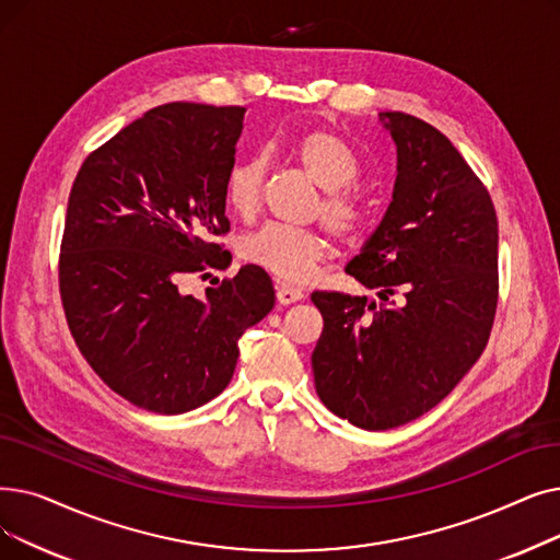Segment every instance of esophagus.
Returning a JSON list of instances; mask_svg holds the SVG:
<instances>
[{"label":"esophagus","mask_w":560,"mask_h":560,"mask_svg":"<svg viewBox=\"0 0 560 560\" xmlns=\"http://www.w3.org/2000/svg\"><path fill=\"white\" fill-rule=\"evenodd\" d=\"M277 300L281 304H295L300 300H304V290L302 288H295V285H277Z\"/></svg>","instance_id":"esophagus-1"}]
</instances>
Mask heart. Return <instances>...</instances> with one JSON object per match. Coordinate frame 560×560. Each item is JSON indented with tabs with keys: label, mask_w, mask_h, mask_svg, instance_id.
Segmentation results:
<instances>
[{
	"label": "heart",
	"mask_w": 560,
	"mask_h": 560,
	"mask_svg": "<svg viewBox=\"0 0 560 560\" xmlns=\"http://www.w3.org/2000/svg\"><path fill=\"white\" fill-rule=\"evenodd\" d=\"M290 153L304 174L325 189L318 214L346 242H354L369 226V208L348 187L359 176V160L352 145L327 128L302 132L290 143ZM265 166L258 158L233 162L224 180L229 208L240 217L258 210ZM240 254L247 262L281 281H306L315 267L329 256V240L315 229H290L267 224L242 240Z\"/></svg>",
	"instance_id": "b5f03b06"
}]
</instances>
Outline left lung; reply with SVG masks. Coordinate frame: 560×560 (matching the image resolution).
<instances>
[{
  "mask_svg": "<svg viewBox=\"0 0 560 560\" xmlns=\"http://www.w3.org/2000/svg\"><path fill=\"white\" fill-rule=\"evenodd\" d=\"M380 120L396 143L394 197L346 272L382 304L311 295L325 320L311 354L315 392L363 430L398 428L442 402L488 346L499 300L488 189L425 120L402 112Z\"/></svg>",
  "mask_w": 560,
  "mask_h": 560,
  "instance_id": "8db88e82",
  "label": "left lung"
}]
</instances>
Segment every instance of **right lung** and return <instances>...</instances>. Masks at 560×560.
<instances>
[{
  "instance_id": "add662e5",
  "label": "right lung",
  "mask_w": 560,
  "mask_h": 560,
  "mask_svg": "<svg viewBox=\"0 0 560 560\" xmlns=\"http://www.w3.org/2000/svg\"><path fill=\"white\" fill-rule=\"evenodd\" d=\"M245 107L168 103L93 151L72 183L59 290L72 338L132 405L183 415L220 396L237 340L275 306L265 270L185 295V277L229 265L224 180ZM231 256V254H229Z\"/></svg>"
}]
</instances>
